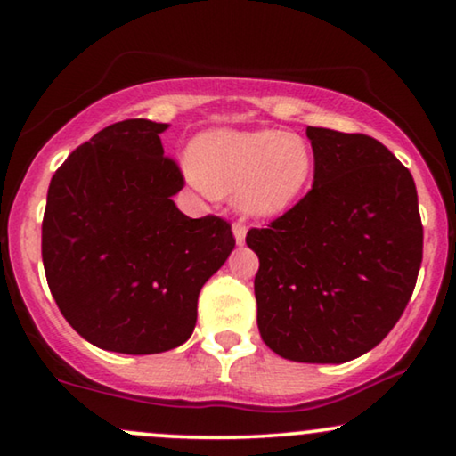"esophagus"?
<instances>
[{
	"label": "esophagus",
	"instance_id": "esophagus-1",
	"mask_svg": "<svg viewBox=\"0 0 456 456\" xmlns=\"http://www.w3.org/2000/svg\"><path fill=\"white\" fill-rule=\"evenodd\" d=\"M232 234H234V239H236V245H242V242H245V236H247L245 224L234 222L232 224Z\"/></svg>",
	"mask_w": 456,
	"mask_h": 456
}]
</instances>
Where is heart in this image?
Returning <instances> with one entry per match:
<instances>
[{"label":"heart","instance_id":"b5f03b06","mask_svg":"<svg viewBox=\"0 0 456 456\" xmlns=\"http://www.w3.org/2000/svg\"><path fill=\"white\" fill-rule=\"evenodd\" d=\"M314 149L301 134L278 130H209L191 145L183 174L203 192H232L242 214L284 216L314 180Z\"/></svg>","mask_w":456,"mask_h":456}]
</instances>
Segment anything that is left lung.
Instances as JSON below:
<instances>
[{
  "instance_id": "left-lung-1",
  "label": "left lung",
  "mask_w": 456,
  "mask_h": 456,
  "mask_svg": "<svg viewBox=\"0 0 456 456\" xmlns=\"http://www.w3.org/2000/svg\"><path fill=\"white\" fill-rule=\"evenodd\" d=\"M314 189L267 228L257 253V326L298 363H346L401 320L423 257L413 176L367 134L307 126Z\"/></svg>"
}]
</instances>
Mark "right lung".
Instances as JSON below:
<instances>
[{"label":"right lung","mask_w":456,"mask_h":456,"mask_svg":"<svg viewBox=\"0 0 456 456\" xmlns=\"http://www.w3.org/2000/svg\"><path fill=\"white\" fill-rule=\"evenodd\" d=\"M167 124L116 122L53 174L41 253L66 322L103 351L153 354L191 338L203 284L234 248L222 217L184 216V186L164 158Z\"/></svg>","instance_id":"right-lung-1"}]
</instances>
